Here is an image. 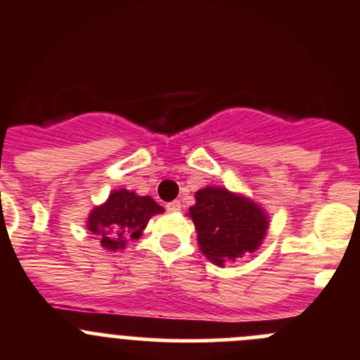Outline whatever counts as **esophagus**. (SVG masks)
Here are the masks:
<instances>
[{
	"instance_id": "1",
	"label": "esophagus",
	"mask_w": 360,
	"mask_h": 360,
	"mask_svg": "<svg viewBox=\"0 0 360 360\" xmlns=\"http://www.w3.org/2000/svg\"><path fill=\"white\" fill-rule=\"evenodd\" d=\"M182 208V205H180V201H171V203L166 205V210L167 212H178Z\"/></svg>"
}]
</instances>
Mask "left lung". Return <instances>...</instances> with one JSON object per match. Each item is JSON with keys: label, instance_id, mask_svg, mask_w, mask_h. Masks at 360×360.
I'll use <instances>...</instances> for the list:
<instances>
[{"label": "left lung", "instance_id": "8db88e82", "mask_svg": "<svg viewBox=\"0 0 360 360\" xmlns=\"http://www.w3.org/2000/svg\"><path fill=\"white\" fill-rule=\"evenodd\" d=\"M203 255L215 265L255 252L266 233V217L251 200L222 187H205L189 208Z\"/></svg>", "mask_w": 360, "mask_h": 360}]
</instances>
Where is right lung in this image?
I'll return each mask as SVG.
<instances>
[{
  "mask_svg": "<svg viewBox=\"0 0 360 360\" xmlns=\"http://www.w3.org/2000/svg\"><path fill=\"white\" fill-rule=\"evenodd\" d=\"M164 208L150 196H138L127 189L115 191L102 207H97L88 217V229L105 249L125 248L127 240L141 237L150 217L162 214Z\"/></svg>",
  "mask_w": 360,
  "mask_h": 360,
  "instance_id": "1",
  "label": "right lung"
}]
</instances>
